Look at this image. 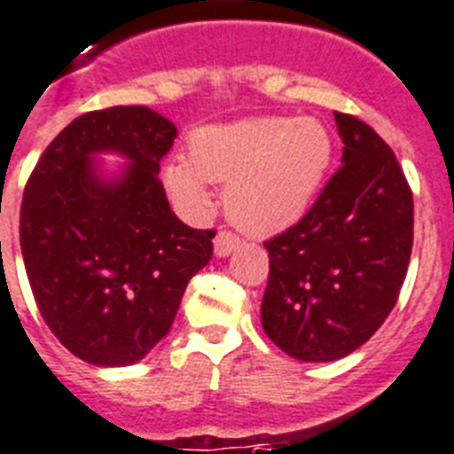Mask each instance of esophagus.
Here are the masks:
<instances>
[{
  "label": "esophagus",
  "mask_w": 454,
  "mask_h": 454,
  "mask_svg": "<svg viewBox=\"0 0 454 454\" xmlns=\"http://www.w3.org/2000/svg\"><path fill=\"white\" fill-rule=\"evenodd\" d=\"M239 247V238L238 235H232L231 231H222L215 238V255L216 258H226L231 255L232 251Z\"/></svg>",
  "instance_id": "obj_1"
}]
</instances>
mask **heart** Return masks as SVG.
I'll use <instances>...</instances> for the list:
<instances>
[{"label": "heart", "instance_id": "obj_1", "mask_svg": "<svg viewBox=\"0 0 454 454\" xmlns=\"http://www.w3.org/2000/svg\"><path fill=\"white\" fill-rule=\"evenodd\" d=\"M333 141L315 118H247L189 134L187 160L161 167V183L189 216L210 207L207 184L226 187V215L251 235L294 226L315 200Z\"/></svg>", "mask_w": 454, "mask_h": 454}]
</instances>
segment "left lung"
Instances as JSON below:
<instances>
[{"instance_id":"left-lung-1","label":"left lung","mask_w":454,"mask_h":454,"mask_svg":"<svg viewBox=\"0 0 454 454\" xmlns=\"http://www.w3.org/2000/svg\"><path fill=\"white\" fill-rule=\"evenodd\" d=\"M333 116L342 167L301 222L265 242L262 329L306 364L372 338L395 306L413 244V196L393 151L364 121Z\"/></svg>"}]
</instances>
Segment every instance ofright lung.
Listing matches in <instances>:
<instances>
[{"instance_id":"obj_1","label":"right lung","mask_w":454,"mask_h":454,"mask_svg":"<svg viewBox=\"0 0 454 454\" xmlns=\"http://www.w3.org/2000/svg\"><path fill=\"white\" fill-rule=\"evenodd\" d=\"M178 128L141 105L74 118L27 183L20 247L43 320L100 368L132 365L167 336L215 231L171 212L160 161ZM102 154L126 161L112 168Z\"/></svg>"}]
</instances>
